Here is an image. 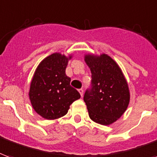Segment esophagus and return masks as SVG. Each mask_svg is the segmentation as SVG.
<instances>
[{
  "instance_id": "1",
  "label": "esophagus",
  "mask_w": 157,
  "mask_h": 157,
  "mask_svg": "<svg viewBox=\"0 0 157 157\" xmlns=\"http://www.w3.org/2000/svg\"><path fill=\"white\" fill-rule=\"evenodd\" d=\"M78 91L80 92V94H81V96H83V93H84V90L82 89V88H81V89H79Z\"/></svg>"
}]
</instances>
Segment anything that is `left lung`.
<instances>
[{"label": "left lung", "mask_w": 157, "mask_h": 157, "mask_svg": "<svg viewBox=\"0 0 157 157\" xmlns=\"http://www.w3.org/2000/svg\"><path fill=\"white\" fill-rule=\"evenodd\" d=\"M91 82L83 100L89 117L101 125H110L120 118L128 106L130 93L121 71L110 56H86Z\"/></svg>", "instance_id": "8db88e82"}]
</instances>
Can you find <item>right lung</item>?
Masks as SVG:
<instances>
[{"instance_id": "obj_1", "label": "right lung", "mask_w": 157, "mask_h": 157, "mask_svg": "<svg viewBox=\"0 0 157 157\" xmlns=\"http://www.w3.org/2000/svg\"><path fill=\"white\" fill-rule=\"evenodd\" d=\"M68 60L59 53L49 56L38 66L31 81L29 92L31 105L47 120L65 116L70 105L81 97L66 75Z\"/></svg>"}]
</instances>
